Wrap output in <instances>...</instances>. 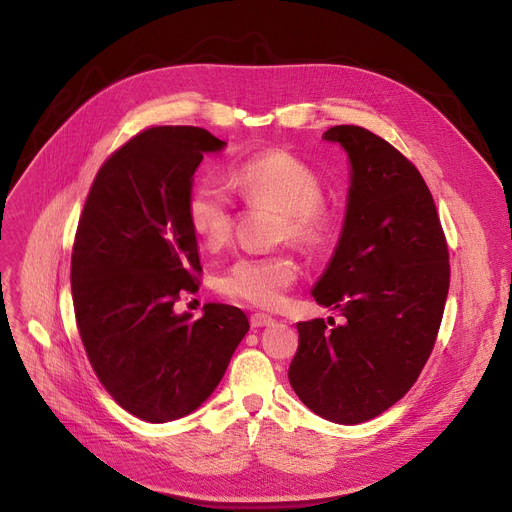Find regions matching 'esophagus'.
<instances>
[{"label":"esophagus","instance_id":"34e87169","mask_svg":"<svg viewBox=\"0 0 512 512\" xmlns=\"http://www.w3.org/2000/svg\"><path fill=\"white\" fill-rule=\"evenodd\" d=\"M274 321H276L274 317L265 315V313H253L251 315V328H267V326H272Z\"/></svg>","mask_w":512,"mask_h":512}]
</instances>
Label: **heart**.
I'll list each match as a JSON object with an SVG mask.
<instances>
[{
    "label": "heart",
    "instance_id": "1",
    "mask_svg": "<svg viewBox=\"0 0 512 512\" xmlns=\"http://www.w3.org/2000/svg\"><path fill=\"white\" fill-rule=\"evenodd\" d=\"M234 182L247 205L280 211L278 238L307 251L326 245L332 220L321 203V180L307 161L282 149L265 151L242 161L234 170ZM186 222L209 249L228 242L234 205L226 188L215 180H199L186 197ZM297 274V263L286 253L240 257L222 274L220 290L249 305L276 307Z\"/></svg>",
    "mask_w": 512,
    "mask_h": 512
}]
</instances>
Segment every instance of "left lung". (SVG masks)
Returning a JSON list of instances; mask_svg holds the SVG:
<instances>
[{
  "label": "left lung",
  "instance_id": "left-lung-1",
  "mask_svg": "<svg viewBox=\"0 0 512 512\" xmlns=\"http://www.w3.org/2000/svg\"><path fill=\"white\" fill-rule=\"evenodd\" d=\"M324 141L346 151L351 186L313 297L344 321L332 330L324 319L299 321L288 380L315 415L357 425L417 382L440 330L450 263L434 197L405 155L361 126H332Z\"/></svg>",
  "mask_w": 512,
  "mask_h": 512
}]
</instances>
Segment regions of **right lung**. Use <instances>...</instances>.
<instances>
[{
    "instance_id": "1",
    "label": "right lung",
    "mask_w": 512,
    "mask_h": 512,
    "mask_svg": "<svg viewBox=\"0 0 512 512\" xmlns=\"http://www.w3.org/2000/svg\"><path fill=\"white\" fill-rule=\"evenodd\" d=\"M226 147L197 126H153L97 172L72 249V301L99 382L122 409L151 423L180 419L218 388L249 319L207 303L176 313L199 288L197 236L186 197L205 153Z\"/></svg>"
}]
</instances>
